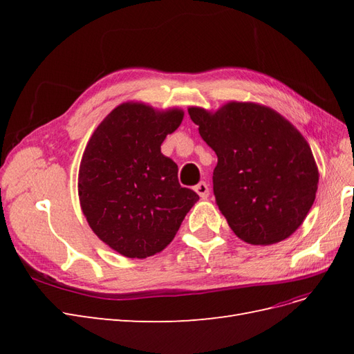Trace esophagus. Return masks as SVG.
Wrapping results in <instances>:
<instances>
[{
	"mask_svg": "<svg viewBox=\"0 0 354 354\" xmlns=\"http://www.w3.org/2000/svg\"><path fill=\"white\" fill-rule=\"evenodd\" d=\"M195 192L202 199H205L209 195V187H208V185L205 183V181H201L199 185L195 186Z\"/></svg>",
	"mask_w": 354,
	"mask_h": 354,
	"instance_id": "34e87169",
	"label": "esophagus"
}]
</instances>
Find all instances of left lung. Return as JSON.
<instances>
[{"mask_svg": "<svg viewBox=\"0 0 354 354\" xmlns=\"http://www.w3.org/2000/svg\"><path fill=\"white\" fill-rule=\"evenodd\" d=\"M189 115L218 158L214 196L236 236L252 245L291 236L312 208L319 181L304 137L255 103L232 102L216 113L189 108Z\"/></svg>", "mask_w": 354, "mask_h": 354, "instance_id": "8db88e82", "label": "left lung"}]
</instances>
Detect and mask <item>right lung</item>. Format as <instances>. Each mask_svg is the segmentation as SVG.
Segmentation results:
<instances>
[{
  "label": "right lung",
  "mask_w": 354,
  "mask_h": 354,
  "mask_svg": "<svg viewBox=\"0 0 354 354\" xmlns=\"http://www.w3.org/2000/svg\"><path fill=\"white\" fill-rule=\"evenodd\" d=\"M183 112L124 103L95 128L80 167L78 192L93 232L128 259H146L174 239L199 196L181 187L174 160L160 153Z\"/></svg>",
  "instance_id": "add662e5"
}]
</instances>
